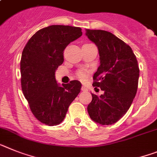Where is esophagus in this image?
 I'll return each mask as SVG.
<instances>
[{"label":"esophagus","mask_w":157,"mask_h":157,"mask_svg":"<svg viewBox=\"0 0 157 157\" xmlns=\"http://www.w3.org/2000/svg\"><path fill=\"white\" fill-rule=\"evenodd\" d=\"M81 90H82V91H85V92H86V91H87V90H88L87 88L86 87V86H82Z\"/></svg>","instance_id":"esophagus-1"}]
</instances>
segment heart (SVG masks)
Returning a JSON list of instances; mask_svg holds the SVG:
<instances>
[{
	"instance_id": "1",
	"label": "heart",
	"mask_w": 157,
	"mask_h": 157,
	"mask_svg": "<svg viewBox=\"0 0 157 157\" xmlns=\"http://www.w3.org/2000/svg\"><path fill=\"white\" fill-rule=\"evenodd\" d=\"M78 77L79 78V79H81L82 81H85L86 79V77H87L86 72L85 71H79L78 72Z\"/></svg>"
}]
</instances>
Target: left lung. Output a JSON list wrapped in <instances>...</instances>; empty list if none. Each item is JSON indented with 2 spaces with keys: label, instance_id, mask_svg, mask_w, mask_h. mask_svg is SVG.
<instances>
[{
  "label": "left lung",
  "instance_id": "8db88e82",
  "mask_svg": "<svg viewBox=\"0 0 157 157\" xmlns=\"http://www.w3.org/2000/svg\"><path fill=\"white\" fill-rule=\"evenodd\" d=\"M86 31V36L98 48L100 57L93 86L103 91L100 96L91 94L88 113L95 122L113 124L126 113L136 96L140 72L137 60L132 48L111 33Z\"/></svg>",
  "mask_w": 157,
  "mask_h": 157
}]
</instances>
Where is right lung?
Here are the masks:
<instances>
[{"label":"right lung","mask_w":157,"mask_h":157,"mask_svg":"<svg viewBox=\"0 0 157 157\" xmlns=\"http://www.w3.org/2000/svg\"><path fill=\"white\" fill-rule=\"evenodd\" d=\"M82 35L78 27L51 25L35 33L23 50L21 88L32 113L43 124L50 126L60 124L79 94V81L59 86L55 75L63 63L66 47Z\"/></svg>","instance_id":"1"}]
</instances>
